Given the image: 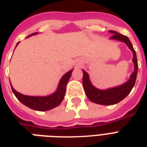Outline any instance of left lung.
<instances>
[{
    "label": "left lung",
    "instance_id": "1",
    "mask_svg": "<svg viewBox=\"0 0 147 147\" xmlns=\"http://www.w3.org/2000/svg\"><path fill=\"white\" fill-rule=\"evenodd\" d=\"M111 33H113V36L111 37V39H115L118 41H123L127 45V46L130 49V50L133 53V63H134V71L131 75V77L128 82L123 84L122 86L116 87V88H109L107 90H100L95 88L91 84L89 79H88V74L83 70V78H82V84H83L84 90L86 92V96L88 99L95 103L100 104V105H113V104L118 103L123 98H126L130 92L132 88L135 85L137 76V71H138V63H137V59H136V51L134 50L133 45L129 41V39L126 35L121 34L120 33H117L116 31H110Z\"/></svg>",
    "mask_w": 147,
    "mask_h": 147
}]
</instances>
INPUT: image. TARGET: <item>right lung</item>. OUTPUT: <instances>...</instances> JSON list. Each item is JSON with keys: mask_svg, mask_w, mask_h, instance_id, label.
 <instances>
[{"mask_svg": "<svg viewBox=\"0 0 147 147\" xmlns=\"http://www.w3.org/2000/svg\"><path fill=\"white\" fill-rule=\"evenodd\" d=\"M37 33L31 34L28 37L31 36L33 34ZM18 43L17 44V45ZM72 70L68 71L67 73L65 74L63 77L61 78L60 82H59V87L57 91L53 93L52 95L48 96H24L22 94L19 93L18 92L14 90V88L11 86V89L14 92V96H16L17 98L18 99L21 103H23L29 108L38 111H46L55 108L58 106L61 103V101L63 100L65 97V94L66 91V85L69 82V78L71 77Z\"/></svg>", "mask_w": 147, "mask_h": 147, "instance_id": "add662e5", "label": "right lung"}]
</instances>
